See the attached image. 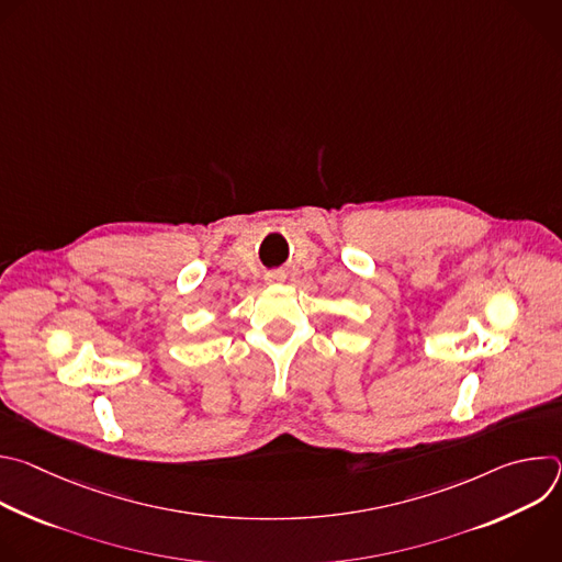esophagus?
Here are the masks:
<instances>
[{
  "mask_svg": "<svg viewBox=\"0 0 562 562\" xmlns=\"http://www.w3.org/2000/svg\"><path fill=\"white\" fill-rule=\"evenodd\" d=\"M286 276H284V271H269L267 273V282H282Z\"/></svg>",
  "mask_w": 562,
  "mask_h": 562,
  "instance_id": "1",
  "label": "esophagus"
}]
</instances>
